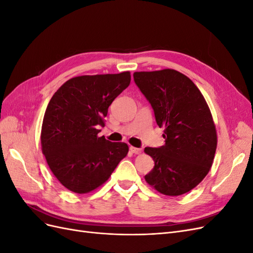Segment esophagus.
<instances>
[{"label": "esophagus", "mask_w": 253, "mask_h": 253, "mask_svg": "<svg viewBox=\"0 0 253 253\" xmlns=\"http://www.w3.org/2000/svg\"><path fill=\"white\" fill-rule=\"evenodd\" d=\"M129 152L133 153V154H140V153H141V149L135 148V147H129Z\"/></svg>", "instance_id": "obj_1"}]
</instances>
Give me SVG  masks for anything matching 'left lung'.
<instances>
[{
	"label": "left lung",
	"instance_id": "left-lung-1",
	"mask_svg": "<svg viewBox=\"0 0 253 253\" xmlns=\"http://www.w3.org/2000/svg\"><path fill=\"white\" fill-rule=\"evenodd\" d=\"M133 76L158 126L165 128L166 143L144 149L155 163L145 181L165 195L185 194L206 177L215 155L217 136L209 106L195 84L177 71Z\"/></svg>",
	"mask_w": 253,
	"mask_h": 253
}]
</instances>
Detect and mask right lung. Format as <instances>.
I'll use <instances>...</instances> for the list:
<instances>
[{"instance_id": "obj_1", "label": "right lung", "mask_w": 253, "mask_h": 253, "mask_svg": "<svg viewBox=\"0 0 253 253\" xmlns=\"http://www.w3.org/2000/svg\"><path fill=\"white\" fill-rule=\"evenodd\" d=\"M131 82V74L79 76L67 80L45 111L42 152L56 178L72 192L100 187L124 159L128 147L99 137L114 99Z\"/></svg>"}]
</instances>
